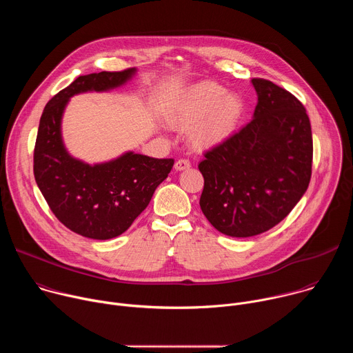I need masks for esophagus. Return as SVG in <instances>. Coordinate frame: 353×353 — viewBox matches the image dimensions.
<instances>
[{
    "label": "esophagus",
    "instance_id": "obj_1",
    "mask_svg": "<svg viewBox=\"0 0 353 353\" xmlns=\"http://www.w3.org/2000/svg\"><path fill=\"white\" fill-rule=\"evenodd\" d=\"M190 162L187 161V159H179L176 163H174V169L177 170V172H181V170H187V169H190Z\"/></svg>",
    "mask_w": 353,
    "mask_h": 353
}]
</instances>
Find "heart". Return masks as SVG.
Listing matches in <instances>:
<instances>
[{
	"mask_svg": "<svg viewBox=\"0 0 353 353\" xmlns=\"http://www.w3.org/2000/svg\"><path fill=\"white\" fill-rule=\"evenodd\" d=\"M243 100L214 81L199 82L184 90L166 110V120L177 128H190L194 146L208 149L223 143L243 116Z\"/></svg>",
	"mask_w": 353,
	"mask_h": 353,
	"instance_id": "b5f03b06",
	"label": "heart"
}]
</instances>
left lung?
I'll use <instances>...</instances> for the list:
<instances>
[{
  "mask_svg": "<svg viewBox=\"0 0 353 353\" xmlns=\"http://www.w3.org/2000/svg\"><path fill=\"white\" fill-rule=\"evenodd\" d=\"M259 102L253 120L205 152L199 207L232 237L264 233L285 219L312 177L313 138L305 106L271 81L251 79Z\"/></svg>",
  "mask_w": 353,
  "mask_h": 353,
  "instance_id": "8db88e82",
  "label": "left lung"
}]
</instances>
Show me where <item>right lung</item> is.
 Listing matches in <instances>:
<instances>
[{"instance_id": "add662e5", "label": "right lung", "mask_w": 353, "mask_h": 353, "mask_svg": "<svg viewBox=\"0 0 353 353\" xmlns=\"http://www.w3.org/2000/svg\"><path fill=\"white\" fill-rule=\"evenodd\" d=\"M135 72L128 68L81 75L52 97L40 117L33 154L34 180L56 218L83 237L108 240L124 233L148 207L174 163L130 150L113 161L89 165L72 158L64 146L61 120L70 99L120 88Z\"/></svg>"}]
</instances>
